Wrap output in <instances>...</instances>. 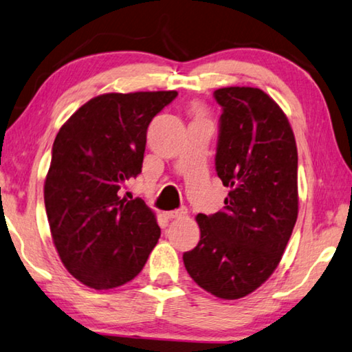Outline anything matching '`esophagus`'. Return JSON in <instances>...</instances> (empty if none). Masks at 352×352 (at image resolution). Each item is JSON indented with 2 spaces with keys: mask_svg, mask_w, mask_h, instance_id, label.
I'll list each match as a JSON object with an SVG mask.
<instances>
[{
  "mask_svg": "<svg viewBox=\"0 0 352 352\" xmlns=\"http://www.w3.org/2000/svg\"><path fill=\"white\" fill-rule=\"evenodd\" d=\"M187 214L186 209H177V210H171V212H166L165 217L168 218V220H175V218H182L184 215Z\"/></svg>",
  "mask_w": 352,
  "mask_h": 352,
  "instance_id": "34e87169",
  "label": "esophagus"
}]
</instances>
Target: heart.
I'll list each match as a JSON object with an SVG mask.
<instances>
[{
  "label": "heart",
  "mask_w": 352,
  "mask_h": 352,
  "mask_svg": "<svg viewBox=\"0 0 352 352\" xmlns=\"http://www.w3.org/2000/svg\"><path fill=\"white\" fill-rule=\"evenodd\" d=\"M195 113H198V111H197V109H195Z\"/></svg>",
  "instance_id": "1"
}]
</instances>
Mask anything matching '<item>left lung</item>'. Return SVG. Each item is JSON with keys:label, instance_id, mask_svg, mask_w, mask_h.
Instances as JSON below:
<instances>
[{"label": "left lung", "instance_id": "left-lung-1", "mask_svg": "<svg viewBox=\"0 0 352 352\" xmlns=\"http://www.w3.org/2000/svg\"><path fill=\"white\" fill-rule=\"evenodd\" d=\"M221 106L215 170L230 187L223 210L199 214L201 237L184 252L197 284L221 299L258 289L278 267L298 218V151L282 109L254 87L214 91Z\"/></svg>", "mask_w": 352, "mask_h": 352}]
</instances>
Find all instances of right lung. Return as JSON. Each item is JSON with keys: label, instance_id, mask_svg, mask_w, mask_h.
Masks as SVG:
<instances>
[{"label": "right lung", "instance_id": "obj_1", "mask_svg": "<svg viewBox=\"0 0 352 352\" xmlns=\"http://www.w3.org/2000/svg\"><path fill=\"white\" fill-rule=\"evenodd\" d=\"M176 96L175 90L100 95L57 132L45 209L62 263L84 285L109 290L132 280L157 243L153 210L120 190L142 173L148 126Z\"/></svg>", "mask_w": 352, "mask_h": 352}]
</instances>
